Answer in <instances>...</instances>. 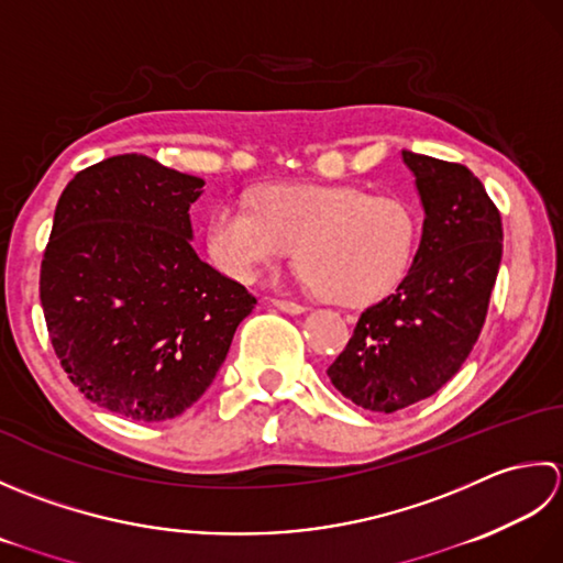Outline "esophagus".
I'll list each match as a JSON object with an SVG mask.
<instances>
[{
  "label": "esophagus",
  "mask_w": 563,
  "mask_h": 563,
  "mask_svg": "<svg viewBox=\"0 0 563 563\" xmlns=\"http://www.w3.org/2000/svg\"><path fill=\"white\" fill-rule=\"evenodd\" d=\"M267 303H272L274 308H279V311H284V313H291V316L306 313V306L296 303V301H286V298H269Z\"/></svg>",
  "instance_id": "esophagus-1"
}]
</instances>
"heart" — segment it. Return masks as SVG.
<instances>
[{
    "label": "heart",
    "instance_id": "heart-1",
    "mask_svg": "<svg viewBox=\"0 0 563 563\" xmlns=\"http://www.w3.org/2000/svg\"><path fill=\"white\" fill-rule=\"evenodd\" d=\"M416 240L408 201L354 185L277 187L255 206L223 201L206 225L213 262L233 279L257 282L298 252L303 282L340 306L372 303L396 289Z\"/></svg>",
    "mask_w": 563,
    "mask_h": 563
}]
</instances>
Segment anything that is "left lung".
<instances>
[{
	"label": "left lung",
	"mask_w": 563,
	"mask_h": 563,
	"mask_svg": "<svg viewBox=\"0 0 563 563\" xmlns=\"http://www.w3.org/2000/svg\"><path fill=\"white\" fill-rule=\"evenodd\" d=\"M426 221L398 289L366 308L328 366L338 391L396 412L438 394L462 369L486 323L503 255V223L474 172L404 151Z\"/></svg>",
	"instance_id": "1"
}]
</instances>
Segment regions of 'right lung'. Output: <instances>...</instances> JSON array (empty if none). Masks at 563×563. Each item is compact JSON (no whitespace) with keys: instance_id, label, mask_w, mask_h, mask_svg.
<instances>
[{"instance_id":"1","label":"right lung","mask_w":563,"mask_h":563,"mask_svg":"<svg viewBox=\"0 0 563 563\" xmlns=\"http://www.w3.org/2000/svg\"><path fill=\"white\" fill-rule=\"evenodd\" d=\"M201 187L129 153L77 172L57 199L45 325L67 378L117 416L159 422L197 404L257 303L191 247Z\"/></svg>"}]
</instances>
